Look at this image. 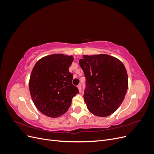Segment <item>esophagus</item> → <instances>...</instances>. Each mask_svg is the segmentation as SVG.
Masks as SVG:
<instances>
[{
	"mask_svg": "<svg viewBox=\"0 0 154 154\" xmlns=\"http://www.w3.org/2000/svg\"><path fill=\"white\" fill-rule=\"evenodd\" d=\"M78 90H79V92H81V91H82V86H81V85H79L78 86Z\"/></svg>",
	"mask_w": 154,
	"mask_h": 154,
	"instance_id": "obj_1",
	"label": "esophagus"
}]
</instances>
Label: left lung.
I'll return each mask as SVG.
<instances>
[{
	"label": "left lung",
	"mask_w": 154,
	"mask_h": 154,
	"mask_svg": "<svg viewBox=\"0 0 154 154\" xmlns=\"http://www.w3.org/2000/svg\"><path fill=\"white\" fill-rule=\"evenodd\" d=\"M80 66L86 78L85 103L99 117L111 115L120 106L128 89V75L123 63L106 54L83 55Z\"/></svg>",
	"instance_id": "left-lung-1"
}]
</instances>
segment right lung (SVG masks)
<instances>
[{
    "instance_id": "obj_1",
    "label": "right lung",
    "mask_w": 154,
    "mask_h": 154,
    "mask_svg": "<svg viewBox=\"0 0 154 154\" xmlns=\"http://www.w3.org/2000/svg\"><path fill=\"white\" fill-rule=\"evenodd\" d=\"M73 60L72 56L53 54L40 59L32 70L29 82L31 98L36 109L48 117L66 113L72 98L79 92L69 71Z\"/></svg>"
}]
</instances>
